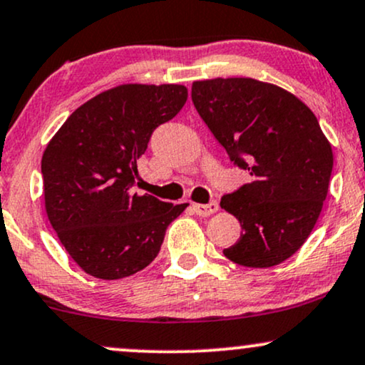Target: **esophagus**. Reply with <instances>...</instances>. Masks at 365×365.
Segmentation results:
<instances>
[{
  "instance_id": "esophagus-1",
  "label": "esophagus",
  "mask_w": 365,
  "mask_h": 365,
  "mask_svg": "<svg viewBox=\"0 0 365 365\" xmlns=\"http://www.w3.org/2000/svg\"><path fill=\"white\" fill-rule=\"evenodd\" d=\"M194 207V212L197 216H202V217H207L210 214L217 212V204L216 202H210V204H194L192 205Z\"/></svg>"
}]
</instances>
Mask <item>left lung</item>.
<instances>
[{
  "label": "left lung",
  "mask_w": 365,
  "mask_h": 365,
  "mask_svg": "<svg viewBox=\"0 0 365 365\" xmlns=\"http://www.w3.org/2000/svg\"><path fill=\"white\" fill-rule=\"evenodd\" d=\"M192 102L250 183L221 199L241 225L231 262L267 269L299 250L318 221L333 168L314 113L284 88L253 78L194 81Z\"/></svg>",
  "instance_id": "left-lung-1"
}]
</instances>
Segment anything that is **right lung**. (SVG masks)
I'll use <instances>...</instances> for the list:
<instances>
[{
  "mask_svg": "<svg viewBox=\"0 0 365 365\" xmlns=\"http://www.w3.org/2000/svg\"><path fill=\"white\" fill-rule=\"evenodd\" d=\"M183 85H120L61 125L42 156L46 212L66 252L96 279H124L160 253L188 204L134 192L153 130L182 110Z\"/></svg>",
  "mask_w": 365,
  "mask_h": 365,
  "instance_id": "right-lung-1",
  "label": "right lung"
}]
</instances>
